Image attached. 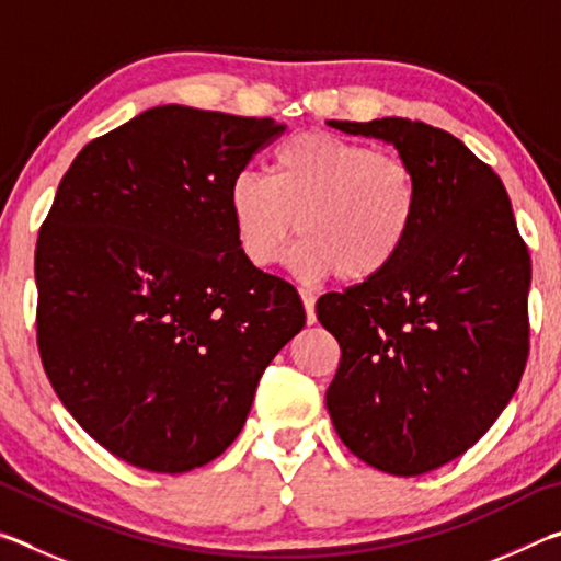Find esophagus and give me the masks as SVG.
Instances as JSON below:
<instances>
[{
  "mask_svg": "<svg viewBox=\"0 0 561 561\" xmlns=\"http://www.w3.org/2000/svg\"><path fill=\"white\" fill-rule=\"evenodd\" d=\"M299 297H301V304H304V311H307V324H314V321H317V309H314L317 299H314V294L299 291Z\"/></svg>",
  "mask_w": 561,
  "mask_h": 561,
  "instance_id": "1",
  "label": "esophagus"
}]
</instances>
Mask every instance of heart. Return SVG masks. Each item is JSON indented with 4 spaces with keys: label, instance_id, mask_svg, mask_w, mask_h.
I'll return each instance as SVG.
<instances>
[{
    "label": "heart",
    "instance_id": "obj_1",
    "mask_svg": "<svg viewBox=\"0 0 561 561\" xmlns=\"http://www.w3.org/2000/svg\"><path fill=\"white\" fill-rule=\"evenodd\" d=\"M417 178L401 156L309 130L274 150L270 173L240 170L227 185V215L242 257L267 270L287 254L304 279L358 284L403 252L417 217Z\"/></svg>",
    "mask_w": 561,
    "mask_h": 561
}]
</instances>
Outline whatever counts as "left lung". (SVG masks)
<instances>
[{
  "label": "left lung",
  "instance_id": "8db88e82",
  "mask_svg": "<svg viewBox=\"0 0 561 561\" xmlns=\"http://www.w3.org/2000/svg\"><path fill=\"white\" fill-rule=\"evenodd\" d=\"M329 126L391 144L417 178L413 232L391 267L317 301L341 346L327 391L339 438L413 478L472 448L515 396L529 252L502 180L450 133L408 118Z\"/></svg>",
  "mask_w": 561,
  "mask_h": 561
}]
</instances>
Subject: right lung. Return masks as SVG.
<instances>
[{"instance_id":"1","label":"right lung","mask_w":561,"mask_h":561,"mask_svg":"<svg viewBox=\"0 0 561 561\" xmlns=\"http://www.w3.org/2000/svg\"><path fill=\"white\" fill-rule=\"evenodd\" d=\"M272 118L156 106L81 150L36 242V341L76 423L116 458L187 472L225 453L307 314L234 242L227 185Z\"/></svg>"}]
</instances>
